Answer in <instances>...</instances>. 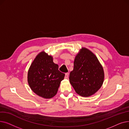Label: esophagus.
<instances>
[{"label": "esophagus", "instance_id": "34e87169", "mask_svg": "<svg viewBox=\"0 0 129 129\" xmlns=\"http://www.w3.org/2000/svg\"><path fill=\"white\" fill-rule=\"evenodd\" d=\"M69 77V73H66L65 75V78L67 79Z\"/></svg>", "mask_w": 129, "mask_h": 129}]
</instances>
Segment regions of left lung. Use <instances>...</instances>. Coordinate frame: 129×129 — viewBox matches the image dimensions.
<instances>
[{
	"instance_id": "obj_1",
	"label": "left lung",
	"mask_w": 129,
	"mask_h": 129,
	"mask_svg": "<svg viewBox=\"0 0 129 129\" xmlns=\"http://www.w3.org/2000/svg\"><path fill=\"white\" fill-rule=\"evenodd\" d=\"M104 78L103 67L97 56L89 49L82 47L75 56L69 77L76 92L82 97H90L99 90Z\"/></svg>"
}]
</instances>
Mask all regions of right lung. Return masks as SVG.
I'll use <instances>...</instances> for the list:
<instances>
[{"label":"right lung","mask_w":129,"mask_h":129,"mask_svg":"<svg viewBox=\"0 0 129 129\" xmlns=\"http://www.w3.org/2000/svg\"><path fill=\"white\" fill-rule=\"evenodd\" d=\"M64 77L65 74L58 70V65L53 62V56L42 51L31 63L27 78L34 92L41 97L50 99L56 95Z\"/></svg>","instance_id":"obj_1"}]
</instances>
